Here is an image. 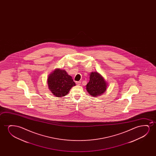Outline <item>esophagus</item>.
Instances as JSON below:
<instances>
[{"label": "esophagus", "instance_id": "1", "mask_svg": "<svg viewBox=\"0 0 156 156\" xmlns=\"http://www.w3.org/2000/svg\"><path fill=\"white\" fill-rule=\"evenodd\" d=\"M76 83L78 85H80V83H81V82L80 81H76Z\"/></svg>", "mask_w": 156, "mask_h": 156}]
</instances>
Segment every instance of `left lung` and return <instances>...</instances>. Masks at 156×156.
<instances>
[{"mask_svg":"<svg viewBox=\"0 0 156 156\" xmlns=\"http://www.w3.org/2000/svg\"><path fill=\"white\" fill-rule=\"evenodd\" d=\"M90 81L86 85V90L89 94L94 97L102 94L107 88L105 79L96 72L90 73Z\"/></svg>","mask_w":156,"mask_h":156,"instance_id":"left-lung-1","label":"left lung"}]
</instances>
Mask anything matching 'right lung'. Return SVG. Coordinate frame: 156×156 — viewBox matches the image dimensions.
I'll list each match as a JSON object with an SVG mask.
<instances>
[{
    "instance_id": "obj_1",
    "label": "right lung",
    "mask_w": 156,
    "mask_h": 156,
    "mask_svg": "<svg viewBox=\"0 0 156 156\" xmlns=\"http://www.w3.org/2000/svg\"><path fill=\"white\" fill-rule=\"evenodd\" d=\"M47 83L50 90L57 97L66 95L71 87L76 85L72 77L66 71L60 69L54 71L49 75Z\"/></svg>"
}]
</instances>
